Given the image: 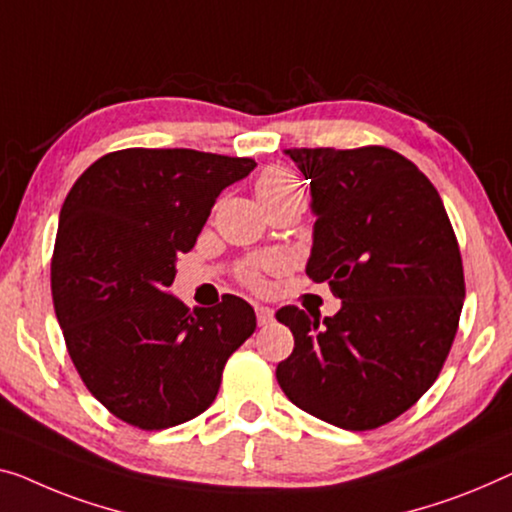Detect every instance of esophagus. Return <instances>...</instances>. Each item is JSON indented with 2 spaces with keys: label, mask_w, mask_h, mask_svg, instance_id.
Listing matches in <instances>:
<instances>
[{
  "label": "esophagus",
  "mask_w": 512,
  "mask_h": 512,
  "mask_svg": "<svg viewBox=\"0 0 512 512\" xmlns=\"http://www.w3.org/2000/svg\"><path fill=\"white\" fill-rule=\"evenodd\" d=\"M255 315H257L259 326H266L273 322V310L269 308V305H255Z\"/></svg>",
  "instance_id": "34e87169"
}]
</instances>
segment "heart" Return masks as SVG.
Listing matches in <instances>:
<instances>
[{"label":"heart","mask_w":512,"mask_h":512,"mask_svg":"<svg viewBox=\"0 0 512 512\" xmlns=\"http://www.w3.org/2000/svg\"><path fill=\"white\" fill-rule=\"evenodd\" d=\"M257 197L264 207H273L280 202H303V186L301 179L296 177L287 167H269L259 174L255 183ZM280 269V259L276 257H257L248 259L239 266V280L250 289H262L264 287V273Z\"/></svg>","instance_id":"heart-1"}]
</instances>
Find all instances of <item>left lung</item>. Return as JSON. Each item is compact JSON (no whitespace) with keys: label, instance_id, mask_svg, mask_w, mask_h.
<instances>
[{"label":"left lung","instance_id":"1","mask_svg":"<svg viewBox=\"0 0 512 512\" xmlns=\"http://www.w3.org/2000/svg\"><path fill=\"white\" fill-rule=\"evenodd\" d=\"M310 179L315 243L305 273L342 299L333 317L287 305L294 352L276 379L296 407L375 430L437 381L460 324L464 269L432 181L393 149H287Z\"/></svg>","mask_w":512,"mask_h":512}]
</instances>
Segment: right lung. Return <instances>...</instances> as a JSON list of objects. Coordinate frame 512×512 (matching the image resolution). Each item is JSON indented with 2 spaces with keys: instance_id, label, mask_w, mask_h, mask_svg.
I'll return each mask as SVG.
<instances>
[{
  "instance_id": "right-lung-1",
  "label": "right lung",
  "mask_w": 512,
  "mask_h": 512,
  "mask_svg": "<svg viewBox=\"0 0 512 512\" xmlns=\"http://www.w3.org/2000/svg\"><path fill=\"white\" fill-rule=\"evenodd\" d=\"M253 158L121 149L68 190L50 264L68 356L89 393L140 430H165L216 400L223 368L253 335L255 310L225 294L190 312L167 294L223 188Z\"/></svg>"
}]
</instances>
